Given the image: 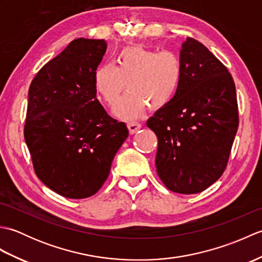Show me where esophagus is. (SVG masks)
Masks as SVG:
<instances>
[{"label": "esophagus", "instance_id": "obj_1", "mask_svg": "<svg viewBox=\"0 0 262 262\" xmlns=\"http://www.w3.org/2000/svg\"><path fill=\"white\" fill-rule=\"evenodd\" d=\"M127 127H128V130H129V134H135V133L137 130H140L142 128V125L140 124V122H136V121H129L127 124Z\"/></svg>", "mask_w": 262, "mask_h": 262}]
</instances>
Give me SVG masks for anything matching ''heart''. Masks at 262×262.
Returning a JSON list of instances; mask_svg holds the SVG:
<instances>
[{
  "instance_id": "1",
  "label": "heart",
  "mask_w": 262,
  "mask_h": 262,
  "mask_svg": "<svg viewBox=\"0 0 262 262\" xmlns=\"http://www.w3.org/2000/svg\"><path fill=\"white\" fill-rule=\"evenodd\" d=\"M183 65L179 55L172 51L157 52L142 46L126 47L117 57V66L103 64L94 73V84L109 105L118 101L114 109L120 119L135 120L147 105L160 109L169 104L179 90Z\"/></svg>"
}]
</instances>
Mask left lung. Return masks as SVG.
<instances>
[{
    "instance_id": "obj_1",
    "label": "left lung",
    "mask_w": 262,
    "mask_h": 262,
    "mask_svg": "<svg viewBox=\"0 0 262 262\" xmlns=\"http://www.w3.org/2000/svg\"><path fill=\"white\" fill-rule=\"evenodd\" d=\"M181 85L146 122L158 137L155 165L169 190H205L226 169L238 127L235 84L226 66L202 42L182 43Z\"/></svg>"
}]
</instances>
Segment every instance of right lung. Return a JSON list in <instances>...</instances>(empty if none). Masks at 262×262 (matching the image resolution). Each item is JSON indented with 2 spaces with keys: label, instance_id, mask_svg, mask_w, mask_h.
Listing matches in <instances>:
<instances>
[{
  "label": "right lung",
  "instance_id": "add662e5",
  "mask_svg": "<svg viewBox=\"0 0 262 262\" xmlns=\"http://www.w3.org/2000/svg\"><path fill=\"white\" fill-rule=\"evenodd\" d=\"M104 39L79 38L38 72L29 88L25 140L42 183L66 198L99 191L128 137L97 99Z\"/></svg>",
  "mask_w": 262,
  "mask_h": 262
}]
</instances>
